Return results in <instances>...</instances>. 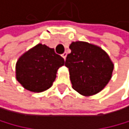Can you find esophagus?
<instances>
[{"instance_id": "1", "label": "esophagus", "mask_w": 129, "mask_h": 129, "mask_svg": "<svg viewBox=\"0 0 129 129\" xmlns=\"http://www.w3.org/2000/svg\"><path fill=\"white\" fill-rule=\"evenodd\" d=\"M66 56H67V52H64L63 54H62V57H63L64 59L65 60V59H66Z\"/></svg>"}]
</instances>
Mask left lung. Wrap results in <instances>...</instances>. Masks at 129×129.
I'll return each mask as SVG.
<instances>
[{
	"label": "left lung",
	"instance_id": "obj_1",
	"mask_svg": "<svg viewBox=\"0 0 129 129\" xmlns=\"http://www.w3.org/2000/svg\"><path fill=\"white\" fill-rule=\"evenodd\" d=\"M65 66L69 69L73 90L84 96L98 94L109 82L114 64L100 47L86 42H73Z\"/></svg>",
	"mask_w": 129,
	"mask_h": 129
}]
</instances>
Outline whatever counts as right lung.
<instances>
[{"label": "right lung", "mask_w": 129, "mask_h": 129, "mask_svg": "<svg viewBox=\"0 0 129 129\" xmlns=\"http://www.w3.org/2000/svg\"><path fill=\"white\" fill-rule=\"evenodd\" d=\"M64 60L45 44L39 43L22 55L16 63V79L27 90L43 92L52 86Z\"/></svg>", "instance_id": "obj_1"}]
</instances>
